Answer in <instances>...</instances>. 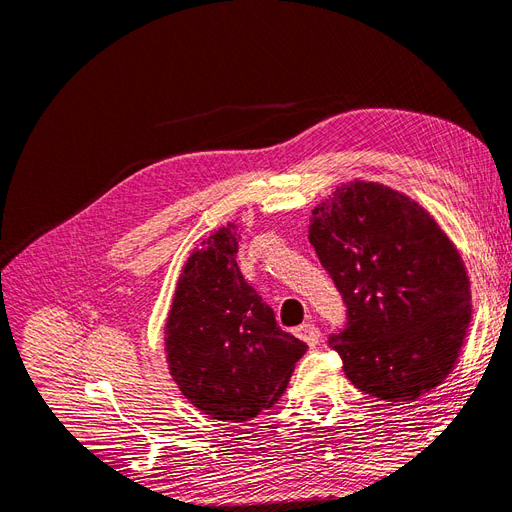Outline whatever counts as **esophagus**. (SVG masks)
<instances>
[{
	"label": "esophagus",
	"mask_w": 512,
	"mask_h": 512,
	"mask_svg": "<svg viewBox=\"0 0 512 512\" xmlns=\"http://www.w3.org/2000/svg\"><path fill=\"white\" fill-rule=\"evenodd\" d=\"M294 335L303 339L309 348H316L320 342V333L316 329V324H312V322H305V324H301V327L294 329Z\"/></svg>",
	"instance_id": "esophagus-1"
}]
</instances>
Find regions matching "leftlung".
I'll use <instances>...</instances> for the list:
<instances>
[{
    "instance_id": "8db88e82",
    "label": "left lung",
    "mask_w": 512,
    "mask_h": 512,
    "mask_svg": "<svg viewBox=\"0 0 512 512\" xmlns=\"http://www.w3.org/2000/svg\"><path fill=\"white\" fill-rule=\"evenodd\" d=\"M309 243L346 303L329 346L356 389L410 401L438 386L472 309L466 269L433 218L404 194L354 181L312 211Z\"/></svg>"
}]
</instances>
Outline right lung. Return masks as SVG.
I'll use <instances>...</instances> for the list:
<instances>
[{"mask_svg":"<svg viewBox=\"0 0 512 512\" xmlns=\"http://www.w3.org/2000/svg\"><path fill=\"white\" fill-rule=\"evenodd\" d=\"M183 269L166 322V361L181 393L218 421L243 423L286 391L307 346L277 327L243 280L237 239L220 228Z\"/></svg>","mask_w":512,"mask_h":512,"instance_id":"add662e5","label":"right lung"}]
</instances>
